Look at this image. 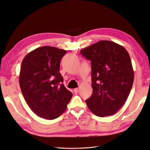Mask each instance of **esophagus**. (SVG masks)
Here are the masks:
<instances>
[{"label":"esophagus","mask_w":150,"mask_h":150,"mask_svg":"<svg viewBox=\"0 0 150 150\" xmlns=\"http://www.w3.org/2000/svg\"><path fill=\"white\" fill-rule=\"evenodd\" d=\"M74 92L75 93H78L79 92V89H78V88H75V89H74Z\"/></svg>","instance_id":"obj_1"}]
</instances>
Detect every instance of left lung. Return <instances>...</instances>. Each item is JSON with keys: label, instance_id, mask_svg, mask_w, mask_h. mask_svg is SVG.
Wrapping results in <instances>:
<instances>
[{"label": "left lung", "instance_id": "1", "mask_svg": "<svg viewBox=\"0 0 150 150\" xmlns=\"http://www.w3.org/2000/svg\"><path fill=\"white\" fill-rule=\"evenodd\" d=\"M91 61L93 94L86 103L95 115L115 114L128 97L134 71L128 51L110 40H100L81 50Z\"/></svg>", "mask_w": 150, "mask_h": 150}]
</instances>
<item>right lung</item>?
<instances>
[{"label":"right lung","instance_id":"obj_1","mask_svg":"<svg viewBox=\"0 0 150 150\" xmlns=\"http://www.w3.org/2000/svg\"><path fill=\"white\" fill-rule=\"evenodd\" d=\"M66 50L43 46L27 54L22 60L19 84L25 100L35 114L54 120L65 111L72 93L63 84L60 61Z\"/></svg>","mask_w":150,"mask_h":150}]
</instances>
